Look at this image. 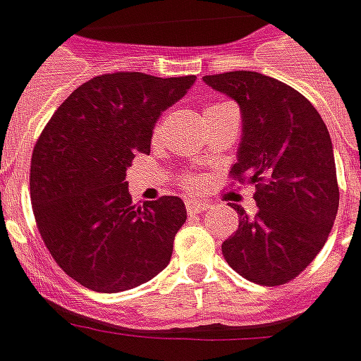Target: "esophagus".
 <instances>
[{"instance_id": "obj_1", "label": "esophagus", "mask_w": 361, "mask_h": 361, "mask_svg": "<svg viewBox=\"0 0 361 361\" xmlns=\"http://www.w3.org/2000/svg\"><path fill=\"white\" fill-rule=\"evenodd\" d=\"M185 204H187L188 215H197V213H202V211H207V209H209V202L207 201H195V199H188Z\"/></svg>"}]
</instances>
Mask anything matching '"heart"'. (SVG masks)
Listing matches in <instances>:
<instances>
[{
	"instance_id": "heart-1",
	"label": "heart",
	"mask_w": 361,
	"mask_h": 361,
	"mask_svg": "<svg viewBox=\"0 0 361 361\" xmlns=\"http://www.w3.org/2000/svg\"><path fill=\"white\" fill-rule=\"evenodd\" d=\"M185 187L197 188V187H199V180H197L195 176H187V178H185Z\"/></svg>"
}]
</instances>
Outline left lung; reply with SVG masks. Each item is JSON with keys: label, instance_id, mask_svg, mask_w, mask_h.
<instances>
[{"label": "left lung", "instance_id": "1", "mask_svg": "<svg viewBox=\"0 0 361 361\" xmlns=\"http://www.w3.org/2000/svg\"><path fill=\"white\" fill-rule=\"evenodd\" d=\"M241 108L243 136L233 178L255 185L257 213L239 204V229L223 255L241 277L283 285L326 245L340 204L334 146L327 126L298 90L259 72L204 76Z\"/></svg>", "mask_w": 361, "mask_h": 361}]
</instances>
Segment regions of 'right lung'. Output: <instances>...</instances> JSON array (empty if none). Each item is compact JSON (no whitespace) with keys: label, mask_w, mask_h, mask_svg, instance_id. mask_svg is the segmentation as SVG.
<instances>
[{"label":"right lung","mask_w":361,"mask_h":361,"mask_svg":"<svg viewBox=\"0 0 361 361\" xmlns=\"http://www.w3.org/2000/svg\"><path fill=\"white\" fill-rule=\"evenodd\" d=\"M195 76L116 72L84 82L54 112L32 154L30 195L39 235L78 283L118 293L150 281L173 255L185 202L132 204L126 171L150 152L159 116Z\"/></svg>","instance_id":"1"}]
</instances>
